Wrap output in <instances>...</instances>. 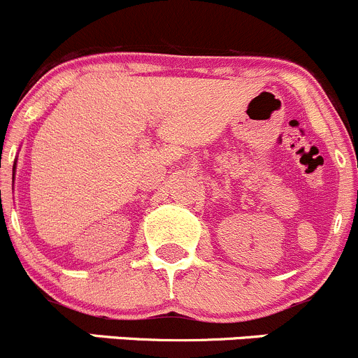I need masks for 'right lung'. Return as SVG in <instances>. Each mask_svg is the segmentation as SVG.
Here are the masks:
<instances>
[{
    "label": "right lung",
    "mask_w": 358,
    "mask_h": 358,
    "mask_svg": "<svg viewBox=\"0 0 358 358\" xmlns=\"http://www.w3.org/2000/svg\"><path fill=\"white\" fill-rule=\"evenodd\" d=\"M13 169H15V167H13Z\"/></svg>",
    "instance_id": "1"
}]
</instances>
